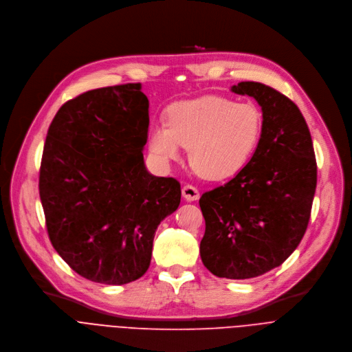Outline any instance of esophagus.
<instances>
[{
	"label": "esophagus",
	"mask_w": 352,
	"mask_h": 352,
	"mask_svg": "<svg viewBox=\"0 0 352 352\" xmlns=\"http://www.w3.org/2000/svg\"><path fill=\"white\" fill-rule=\"evenodd\" d=\"M182 194L186 201H197L199 198V191L197 190V187H194L191 184H186L182 188Z\"/></svg>",
	"instance_id": "1"
}]
</instances>
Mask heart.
Here are the masks:
<instances>
[{"instance_id":"b5f03b06","label":"heart","mask_w":352,"mask_h":352,"mask_svg":"<svg viewBox=\"0 0 352 352\" xmlns=\"http://www.w3.org/2000/svg\"><path fill=\"white\" fill-rule=\"evenodd\" d=\"M263 131V115L252 102L219 96L177 101L168 124L154 123L148 147L162 162L177 160L188 148L192 169L208 180H223L243 170L254 157Z\"/></svg>"}]
</instances>
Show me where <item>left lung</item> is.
<instances>
[{
	"instance_id": "obj_1",
	"label": "left lung",
	"mask_w": 352,
	"mask_h": 352,
	"mask_svg": "<svg viewBox=\"0 0 352 352\" xmlns=\"http://www.w3.org/2000/svg\"><path fill=\"white\" fill-rule=\"evenodd\" d=\"M232 91L258 101L263 131L247 166L201 195L199 254L218 277L251 278L282 265L301 243L318 169L308 124L290 98L258 82H241Z\"/></svg>"
}]
</instances>
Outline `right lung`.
<instances>
[{"label":"right lung","mask_w":352,"mask_h":352,"mask_svg":"<svg viewBox=\"0 0 352 352\" xmlns=\"http://www.w3.org/2000/svg\"><path fill=\"white\" fill-rule=\"evenodd\" d=\"M148 124L142 85L127 83L66 101L48 127L38 177L48 237L91 282L142 277L158 225L180 204V183L146 169Z\"/></svg>","instance_id":"right-lung-1"}]
</instances>
